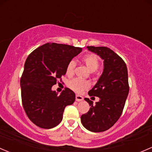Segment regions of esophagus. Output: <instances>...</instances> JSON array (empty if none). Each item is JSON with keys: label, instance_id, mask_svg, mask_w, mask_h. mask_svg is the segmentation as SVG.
I'll return each instance as SVG.
<instances>
[{"label": "esophagus", "instance_id": "obj_1", "mask_svg": "<svg viewBox=\"0 0 152 152\" xmlns=\"http://www.w3.org/2000/svg\"><path fill=\"white\" fill-rule=\"evenodd\" d=\"M76 101H81V100H83V97L81 96V95H76Z\"/></svg>", "mask_w": 152, "mask_h": 152}]
</instances>
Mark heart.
Instances as JSON below:
<instances>
[{
  "mask_svg": "<svg viewBox=\"0 0 152 152\" xmlns=\"http://www.w3.org/2000/svg\"><path fill=\"white\" fill-rule=\"evenodd\" d=\"M83 62L85 63L87 68L90 71H95L98 68L100 62H99V58L97 55H93V54H89L84 56L83 57ZM76 63L74 60H71L68 63L66 67V73L68 75H72L74 72V69L76 68ZM68 86L71 89H73L75 92H81L84 89H87L89 87V82L87 80L81 79H73L69 81Z\"/></svg>",
  "mask_w": 152,
  "mask_h": 152,
  "instance_id": "heart-1",
  "label": "heart"
}]
</instances>
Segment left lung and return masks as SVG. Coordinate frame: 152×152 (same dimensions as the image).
<instances>
[{"label": "left lung", "mask_w": 152, "mask_h": 152, "mask_svg": "<svg viewBox=\"0 0 152 152\" xmlns=\"http://www.w3.org/2000/svg\"><path fill=\"white\" fill-rule=\"evenodd\" d=\"M87 49L104 60V68L88 92L89 96H97L100 100L93 104L89 98H84L91 107L87 114L81 115V121L91 132H103L111 128L122 115L129 93L127 68L124 60L109 48L91 46Z\"/></svg>", "instance_id": "left-lung-1"}]
</instances>
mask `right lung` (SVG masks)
Instances as JSON below:
<instances>
[{"mask_svg":"<svg viewBox=\"0 0 152 152\" xmlns=\"http://www.w3.org/2000/svg\"><path fill=\"white\" fill-rule=\"evenodd\" d=\"M81 51L80 47L47 43L27 58L20 79L22 102L28 117L38 127H56L63 119L65 107L75 101L76 95L70 89L58 95L52 87L66 73L68 63Z\"/></svg>","mask_w":152,"mask_h":152,"instance_id":"obj_1","label":"right lung"}]
</instances>
